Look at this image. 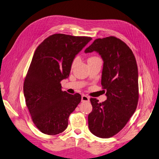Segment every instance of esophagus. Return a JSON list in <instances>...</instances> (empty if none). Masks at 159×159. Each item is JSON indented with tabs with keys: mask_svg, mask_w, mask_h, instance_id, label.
Wrapping results in <instances>:
<instances>
[{
	"mask_svg": "<svg viewBox=\"0 0 159 159\" xmlns=\"http://www.w3.org/2000/svg\"><path fill=\"white\" fill-rule=\"evenodd\" d=\"M81 102H89V98L84 95L81 96Z\"/></svg>",
	"mask_w": 159,
	"mask_h": 159,
	"instance_id": "1",
	"label": "esophagus"
}]
</instances>
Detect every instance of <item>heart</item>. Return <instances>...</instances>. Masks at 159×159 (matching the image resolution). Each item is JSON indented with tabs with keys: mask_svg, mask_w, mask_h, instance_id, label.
Returning <instances> with one entry per match:
<instances>
[{
	"mask_svg": "<svg viewBox=\"0 0 159 159\" xmlns=\"http://www.w3.org/2000/svg\"><path fill=\"white\" fill-rule=\"evenodd\" d=\"M95 58H98V57H96V56H91V57H90L88 59V60H93V59H95ZM75 61H76V58H75V59L74 60L73 62H72V64H71V68H73V67L74 66V65H75Z\"/></svg>",
	"mask_w": 159,
	"mask_h": 159,
	"instance_id": "heart-1",
	"label": "heart"
}]
</instances>
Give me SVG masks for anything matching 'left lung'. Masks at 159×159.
<instances>
[{
	"label": "left lung",
	"instance_id": "obj_1",
	"mask_svg": "<svg viewBox=\"0 0 159 159\" xmlns=\"http://www.w3.org/2000/svg\"><path fill=\"white\" fill-rule=\"evenodd\" d=\"M96 51L103 60L102 85L107 100L91 98L92 111L88 115L89 131L96 137L110 138L126 125L139 101L138 68L130 48L115 36L98 38L85 50Z\"/></svg>",
	"mask_w": 159,
	"mask_h": 159
}]
</instances>
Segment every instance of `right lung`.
<instances>
[{
	"label": "right lung",
	"instance_id": "obj_1",
	"mask_svg": "<svg viewBox=\"0 0 159 159\" xmlns=\"http://www.w3.org/2000/svg\"><path fill=\"white\" fill-rule=\"evenodd\" d=\"M91 39L54 34L35 50L23 89L32 121L42 133L55 135L68 127L70 115L80 103L81 96L62 91L60 81L69 76L75 55Z\"/></svg>",
	"mask_w": 159,
	"mask_h": 159
}]
</instances>
